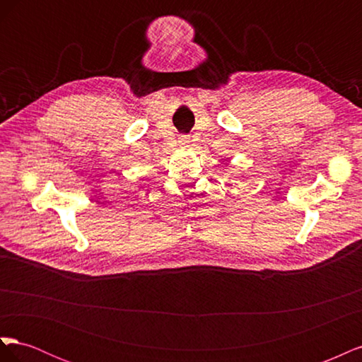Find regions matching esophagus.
Returning a JSON list of instances; mask_svg holds the SVG:
<instances>
[{
    "mask_svg": "<svg viewBox=\"0 0 362 362\" xmlns=\"http://www.w3.org/2000/svg\"><path fill=\"white\" fill-rule=\"evenodd\" d=\"M178 144H180V146L185 148V146H189L190 140H189V137H187V136H181V137H180V140H178Z\"/></svg>",
    "mask_w": 362,
    "mask_h": 362,
    "instance_id": "esophagus-1",
    "label": "esophagus"
}]
</instances>
